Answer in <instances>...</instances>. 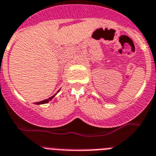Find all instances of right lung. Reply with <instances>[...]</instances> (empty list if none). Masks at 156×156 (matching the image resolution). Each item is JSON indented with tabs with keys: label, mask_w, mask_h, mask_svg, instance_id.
I'll return each mask as SVG.
<instances>
[{
	"label": "right lung",
	"mask_w": 156,
	"mask_h": 156,
	"mask_svg": "<svg viewBox=\"0 0 156 156\" xmlns=\"http://www.w3.org/2000/svg\"><path fill=\"white\" fill-rule=\"evenodd\" d=\"M59 90H58V91H59ZM55 95H56V94H55V95H53V96L51 97V98H48V99H46V100L42 101H39V102L36 103V105H42V104H46V103H48V102H49V101H50L52 100V99H53L54 97L55 96Z\"/></svg>",
	"instance_id": "1"
}]
</instances>
